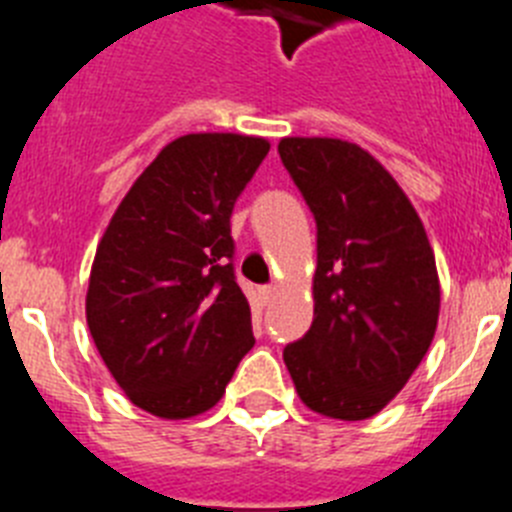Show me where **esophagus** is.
Instances as JSON below:
<instances>
[{"mask_svg":"<svg viewBox=\"0 0 512 512\" xmlns=\"http://www.w3.org/2000/svg\"><path fill=\"white\" fill-rule=\"evenodd\" d=\"M260 293H262V299H265L270 304V301H273L275 296H278V286H275V283H268V286L260 288Z\"/></svg>","mask_w":512,"mask_h":512,"instance_id":"esophagus-1","label":"esophagus"}]
</instances>
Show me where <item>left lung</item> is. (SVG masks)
Returning a JSON list of instances; mask_svg holds the SVG:
<instances>
[{"label":"left lung","mask_w":512,"mask_h":512,"mask_svg":"<svg viewBox=\"0 0 512 512\" xmlns=\"http://www.w3.org/2000/svg\"><path fill=\"white\" fill-rule=\"evenodd\" d=\"M278 154L317 221L314 322L283 361L309 410L366 420L397 397L433 342V247L397 180L358 144L296 136Z\"/></svg>","instance_id":"left-lung-1"}]
</instances>
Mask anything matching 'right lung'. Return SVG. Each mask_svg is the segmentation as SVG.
<instances>
[{"label": "right lung", "mask_w": 512, "mask_h": 512, "mask_svg": "<svg viewBox=\"0 0 512 512\" xmlns=\"http://www.w3.org/2000/svg\"><path fill=\"white\" fill-rule=\"evenodd\" d=\"M268 151L257 136H180L133 182L97 244L92 340L126 397L151 415L211 410L255 345L229 219Z\"/></svg>", "instance_id": "right-lung-1"}]
</instances>
